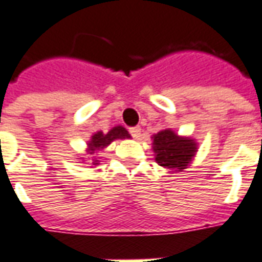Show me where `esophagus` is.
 Returning <instances> with one entry per match:
<instances>
[{
    "mask_svg": "<svg viewBox=\"0 0 262 262\" xmlns=\"http://www.w3.org/2000/svg\"><path fill=\"white\" fill-rule=\"evenodd\" d=\"M140 132H142V129H140L139 126H135V127H129V133H130L132 137H135V139H139V136H140Z\"/></svg>",
    "mask_w": 262,
    "mask_h": 262,
    "instance_id": "obj_1",
    "label": "esophagus"
}]
</instances>
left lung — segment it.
Masks as SVG:
<instances>
[{
    "label": "left lung",
    "mask_w": 262,
    "mask_h": 262,
    "mask_svg": "<svg viewBox=\"0 0 262 262\" xmlns=\"http://www.w3.org/2000/svg\"><path fill=\"white\" fill-rule=\"evenodd\" d=\"M156 161L170 170H184L196 153V144L191 139L178 137L172 130L165 129L153 137Z\"/></svg>",
    "instance_id": "left-lung-1"
}]
</instances>
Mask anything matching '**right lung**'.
<instances>
[{
  "label": "right lung",
  "instance_id": "right-lung-1",
  "mask_svg": "<svg viewBox=\"0 0 262 262\" xmlns=\"http://www.w3.org/2000/svg\"><path fill=\"white\" fill-rule=\"evenodd\" d=\"M125 137H130V135L127 133L125 127H122V126H116L114 129H111L108 133H102V132H98L95 133L94 136H92L91 142L88 143V146H90V153H94L95 150H99V148L106 147L108 144L114 142L115 139H125ZM97 161V160H95ZM98 164V163H95Z\"/></svg>",
  "mask_w": 262,
  "mask_h": 262
}]
</instances>
